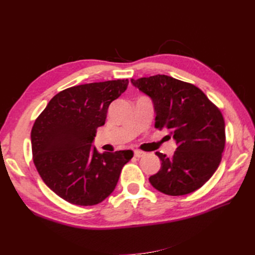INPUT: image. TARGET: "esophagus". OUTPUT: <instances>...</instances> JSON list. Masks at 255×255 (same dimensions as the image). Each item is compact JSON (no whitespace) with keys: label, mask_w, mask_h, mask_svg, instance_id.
Wrapping results in <instances>:
<instances>
[{"label":"esophagus","mask_w":255,"mask_h":255,"mask_svg":"<svg viewBox=\"0 0 255 255\" xmlns=\"http://www.w3.org/2000/svg\"><path fill=\"white\" fill-rule=\"evenodd\" d=\"M144 154L145 152H143L141 150H134V156H136V158H141Z\"/></svg>","instance_id":"1"}]
</instances>
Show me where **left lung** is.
Here are the masks:
<instances>
[{
	"label": "left lung",
	"instance_id": "left-lung-1",
	"mask_svg": "<svg viewBox=\"0 0 255 255\" xmlns=\"http://www.w3.org/2000/svg\"><path fill=\"white\" fill-rule=\"evenodd\" d=\"M131 83L152 99L154 127L169 130L177 144L170 158L155 152L162 163L149 177L151 185L170 196L195 192L220 164L226 144L223 114L197 86L169 75L131 79Z\"/></svg>",
	"mask_w": 255,
	"mask_h": 255
}]
</instances>
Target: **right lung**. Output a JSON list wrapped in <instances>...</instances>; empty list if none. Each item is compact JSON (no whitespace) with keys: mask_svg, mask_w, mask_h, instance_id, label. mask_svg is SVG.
Returning a JSON list of instances; mask_svg holds the SVG:
<instances>
[{"mask_svg":"<svg viewBox=\"0 0 255 255\" xmlns=\"http://www.w3.org/2000/svg\"><path fill=\"white\" fill-rule=\"evenodd\" d=\"M128 83L125 79L72 86L53 96L36 118L30 136L34 164L46 185L67 202H103L133 156L131 150L100 153L92 147L108 106Z\"/></svg>","mask_w":255,"mask_h":255,"instance_id":"1","label":"right lung"}]
</instances>
